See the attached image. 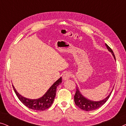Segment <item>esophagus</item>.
I'll return each mask as SVG.
<instances>
[{
  "instance_id": "obj_1",
  "label": "esophagus",
  "mask_w": 126,
  "mask_h": 126,
  "mask_svg": "<svg viewBox=\"0 0 126 126\" xmlns=\"http://www.w3.org/2000/svg\"><path fill=\"white\" fill-rule=\"evenodd\" d=\"M70 76H71V73H69V72H66L63 75V80H67L70 78Z\"/></svg>"
}]
</instances>
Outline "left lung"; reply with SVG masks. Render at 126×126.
<instances>
[{"instance_id":"obj_1","label":"left lung","mask_w":126,"mask_h":126,"mask_svg":"<svg viewBox=\"0 0 126 126\" xmlns=\"http://www.w3.org/2000/svg\"><path fill=\"white\" fill-rule=\"evenodd\" d=\"M106 46L107 48L108 49V51H110V52L112 53V56H113V58H114L115 61H116V58H115V56L114 55V53L113 52L112 50L106 44ZM113 89H112V91L110 92L109 95H108L107 97L105 98V99L100 101H93L88 99L87 98L84 97V96L81 94V93L80 92L78 87H76V92L75 95L74 96L75 103L77 106H78L79 108H81V109L82 110H84V111H90L96 110L102 106L108 100L110 95H111Z\"/></svg>"}]
</instances>
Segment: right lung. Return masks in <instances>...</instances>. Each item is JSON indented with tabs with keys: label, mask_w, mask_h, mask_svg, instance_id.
<instances>
[{
	"label": "right lung",
	"mask_w": 126,
	"mask_h": 126,
	"mask_svg": "<svg viewBox=\"0 0 126 126\" xmlns=\"http://www.w3.org/2000/svg\"><path fill=\"white\" fill-rule=\"evenodd\" d=\"M61 82L62 77H60L50 87V88L44 94V95L37 99H30L23 97L17 92L13 85V87L17 97L25 106H26L29 108H30V109L37 110V111H44V110L49 108L53 104L56 94L57 87Z\"/></svg>",
	"instance_id": "add662e5"
}]
</instances>
